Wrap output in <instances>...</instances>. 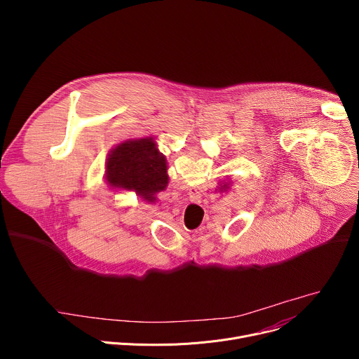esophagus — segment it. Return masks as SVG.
I'll use <instances>...</instances> for the list:
<instances>
[{
    "label": "esophagus",
    "mask_w": 359,
    "mask_h": 359,
    "mask_svg": "<svg viewBox=\"0 0 359 359\" xmlns=\"http://www.w3.org/2000/svg\"><path fill=\"white\" fill-rule=\"evenodd\" d=\"M187 197H189V200H190V201H193V203H198V201H200V194H198L197 191L189 190V193H187Z\"/></svg>",
    "instance_id": "esophagus-1"
}]
</instances>
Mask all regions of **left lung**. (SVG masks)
<instances>
[{"label":"left lung","mask_w":359,"mask_h":359,"mask_svg":"<svg viewBox=\"0 0 359 359\" xmlns=\"http://www.w3.org/2000/svg\"><path fill=\"white\" fill-rule=\"evenodd\" d=\"M105 180L112 189L135 191L144 201L156 203V194L169 184V175L155 137L126 139L114 146L105 162Z\"/></svg>","instance_id":"obj_1"}]
</instances>
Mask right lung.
I'll return each instance as SVG.
<instances>
[{
	"instance_id": "1",
	"label": "right lung",
	"mask_w": 359,
	"mask_h": 359,
	"mask_svg": "<svg viewBox=\"0 0 359 359\" xmlns=\"http://www.w3.org/2000/svg\"><path fill=\"white\" fill-rule=\"evenodd\" d=\"M231 186H233V182H231L230 179H227V180H223V182H220V183H219V186H217L216 191L224 193V191H227L229 189H231Z\"/></svg>"
}]
</instances>
